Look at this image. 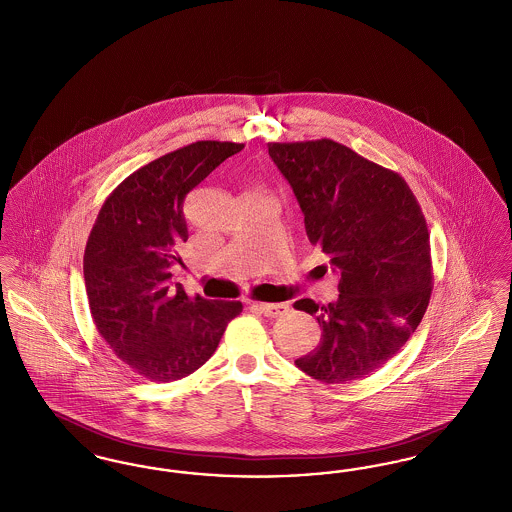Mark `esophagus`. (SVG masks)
Returning a JSON list of instances; mask_svg holds the SVG:
<instances>
[{
	"label": "esophagus",
	"instance_id": "1",
	"mask_svg": "<svg viewBox=\"0 0 512 512\" xmlns=\"http://www.w3.org/2000/svg\"><path fill=\"white\" fill-rule=\"evenodd\" d=\"M253 307L268 318H278L288 313V305L286 303H255Z\"/></svg>",
	"mask_w": 512,
	"mask_h": 512
}]
</instances>
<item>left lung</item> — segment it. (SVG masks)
<instances>
[{
	"instance_id": "8db88e82",
	"label": "left lung",
	"mask_w": 512,
	"mask_h": 512,
	"mask_svg": "<svg viewBox=\"0 0 512 512\" xmlns=\"http://www.w3.org/2000/svg\"><path fill=\"white\" fill-rule=\"evenodd\" d=\"M305 217L309 242L340 276L338 299L293 307L317 318L322 338L295 366L347 384L386 365L411 338L432 293L430 236L411 188L332 140L268 144Z\"/></svg>"
}]
</instances>
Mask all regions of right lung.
<instances>
[{
	"mask_svg": "<svg viewBox=\"0 0 512 512\" xmlns=\"http://www.w3.org/2000/svg\"><path fill=\"white\" fill-rule=\"evenodd\" d=\"M232 142H195L130 174L107 197L84 251V284L101 338L122 363L153 382H172L205 365L240 301L188 297L172 284L188 240L184 199L222 161Z\"/></svg>",
	"mask_w": 512,
	"mask_h": 512,
	"instance_id": "right-lung-1",
	"label": "right lung"
}]
</instances>
